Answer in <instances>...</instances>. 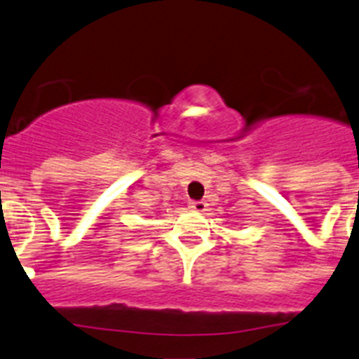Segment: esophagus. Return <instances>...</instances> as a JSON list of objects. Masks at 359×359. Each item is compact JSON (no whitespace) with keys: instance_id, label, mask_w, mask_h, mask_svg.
<instances>
[{"instance_id":"34e87169","label":"esophagus","mask_w":359,"mask_h":359,"mask_svg":"<svg viewBox=\"0 0 359 359\" xmlns=\"http://www.w3.org/2000/svg\"><path fill=\"white\" fill-rule=\"evenodd\" d=\"M189 208H191L193 211H197V213H204V211H208V202H205V201H191V202H189Z\"/></svg>"}]
</instances>
